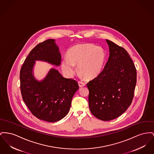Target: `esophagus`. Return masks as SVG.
Segmentation results:
<instances>
[{
	"label": "esophagus",
	"mask_w": 154,
	"mask_h": 154,
	"mask_svg": "<svg viewBox=\"0 0 154 154\" xmlns=\"http://www.w3.org/2000/svg\"><path fill=\"white\" fill-rule=\"evenodd\" d=\"M79 86L80 87H84V86H85V82H79Z\"/></svg>",
	"instance_id": "1"
}]
</instances>
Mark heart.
I'll return each instance as SVG.
<instances>
[{
	"label": "heart",
	"mask_w": 154,
	"mask_h": 154,
	"mask_svg": "<svg viewBox=\"0 0 154 154\" xmlns=\"http://www.w3.org/2000/svg\"><path fill=\"white\" fill-rule=\"evenodd\" d=\"M67 57L62 62V69L70 77L76 72L75 64H78L79 71L82 75L87 79H93L101 72L106 60L104 50L92 44L72 47L68 52Z\"/></svg>",
	"instance_id": "obj_1"
}]
</instances>
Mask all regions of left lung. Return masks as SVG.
Listing matches in <instances>:
<instances>
[{"mask_svg": "<svg viewBox=\"0 0 154 154\" xmlns=\"http://www.w3.org/2000/svg\"><path fill=\"white\" fill-rule=\"evenodd\" d=\"M106 40L109 47L108 60L100 74L87 85L91 113L101 120L109 121L122 115L131 105L137 72L126 51Z\"/></svg>", "mask_w": 154, "mask_h": 154, "instance_id": "8db88e82", "label": "left lung"}]
</instances>
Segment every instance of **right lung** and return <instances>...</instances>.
<instances>
[{
    "instance_id": "right-lung-1",
    "label": "right lung",
    "mask_w": 154,
    "mask_h": 154,
    "mask_svg": "<svg viewBox=\"0 0 154 154\" xmlns=\"http://www.w3.org/2000/svg\"><path fill=\"white\" fill-rule=\"evenodd\" d=\"M36 60L60 65L61 55L54 39H47L31 51L21 68L20 79L23 100L31 113L41 120L55 122L68 113L79 86L76 80L64 78L54 69L43 81L37 82L32 72Z\"/></svg>"
}]
</instances>
